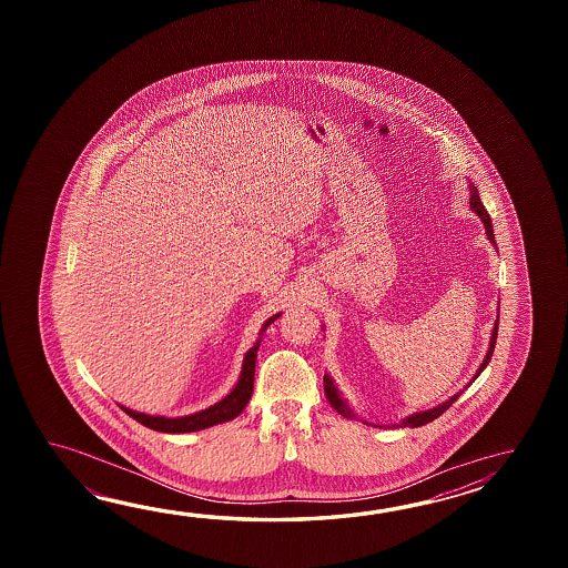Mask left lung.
<instances>
[{
  "instance_id": "8db88e82",
  "label": "left lung",
  "mask_w": 568,
  "mask_h": 568,
  "mask_svg": "<svg viewBox=\"0 0 568 568\" xmlns=\"http://www.w3.org/2000/svg\"><path fill=\"white\" fill-rule=\"evenodd\" d=\"M471 209L481 217L483 225H485V231H487V237L491 240V243H495V235H494V225H491V219H489V213H487V209L483 206L481 203V196H479V193H477V189L475 186H471ZM497 325H499V321H495L494 326V335H491V343H489V351H487V355H485V359H483L481 367H479V372H477V375L481 374L483 369L487 367V363H489V359H491V355H494L495 349V341H497ZM475 375V377H477ZM475 377H473V382H475ZM325 394L326 399L335 406V410L338 412V414H343V416H349L351 418V412L347 406H345V402L341 399V396L337 394V389H335V386H333V382H331V377L328 375H325ZM460 394H457V396H453V398L447 399L445 404H440V406H436V408H433V410H426V412H418V414H412V416H408L404 423L398 424V426H410V428H416V426H423V424L433 423L435 418H438L443 412H447L457 399H459Z\"/></svg>"
}]
</instances>
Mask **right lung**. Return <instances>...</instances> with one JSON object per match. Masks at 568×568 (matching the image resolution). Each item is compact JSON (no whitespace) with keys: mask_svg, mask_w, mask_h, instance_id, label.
<instances>
[{"mask_svg":"<svg viewBox=\"0 0 568 568\" xmlns=\"http://www.w3.org/2000/svg\"><path fill=\"white\" fill-rule=\"evenodd\" d=\"M278 316L280 314L272 316L262 331H266V326L270 325V323H274ZM257 347H260V341L255 343L252 349L247 351V355H245V359H243L242 377H240L237 386L233 387V392H231L230 396L225 399H221L215 406L206 408V410L196 412V414L184 416V418L148 416V414H142V412H133L130 410V408H123V406H121V410L125 412L128 416H132L133 420L144 424V426L152 428V430H158V433H194V430H203V428L215 426V424L233 420L235 416L242 414L243 408L247 406V402L252 398Z\"/></svg>","mask_w":568,"mask_h":568,"instance_id":"right-lung-1","label":"right lung"}]
</instances>
